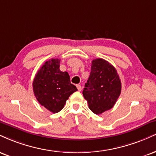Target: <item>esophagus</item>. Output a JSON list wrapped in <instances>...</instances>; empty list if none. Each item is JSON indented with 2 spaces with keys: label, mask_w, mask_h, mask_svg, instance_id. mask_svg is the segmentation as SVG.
Wrapping results in <instances>:
<instances>
[{
  "label": "esophagus",
  "mask_w": 156,
  "mask_h": 156,
  "mask_svg": "<svg viewBox=\"0 0 156 156\" xmlns=\"http://www.w3.org/2000/svg\"><path fill=\"white\" fill-rule=\"evenodd\" d=\"M76 86H77V89H78V91H81V89H82L81 86H80V85H78H78H76Z\"/></svg>",
  "instance_id": "obj_1"
}]
</instances>
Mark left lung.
Here are the masks:
<instances>
[{"instance_id":"left-lung-1","label":"left lung","mask_w":156,"mask_h":156,"mask_svg":"<svg viewBox=\"0 0 156 156\" xmlns=\"http://www.w3.org/2000/svg\"><path fill=\"white\" fill-rule=\"evenodd\" d=\"M121 91V82L115 67L101 58L94 59L83 91L90 110L97 115L110 110L115 105Z\"/></svg>"}]
</instances>
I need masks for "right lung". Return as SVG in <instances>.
Segmentation results:
<instances>
[{
    "instance_id": "right-lung-1",
    "label": "right lung",
    "mask_w": 156,
    "mask_h": 156,
    "mask_svg": "<svg viewBox=\"0 0 156 156\" xmlns=\"http://www.w3.org/2000/svg\"><path fill=\"white\" fill-rule=\"evenodd\" d=\"M60 60L51 59L37 70L33 83L35 97L42 106L54 113L59 112L69 97L78 91L67 72L59 70Z\"/></svg>"
}]
</instances>
